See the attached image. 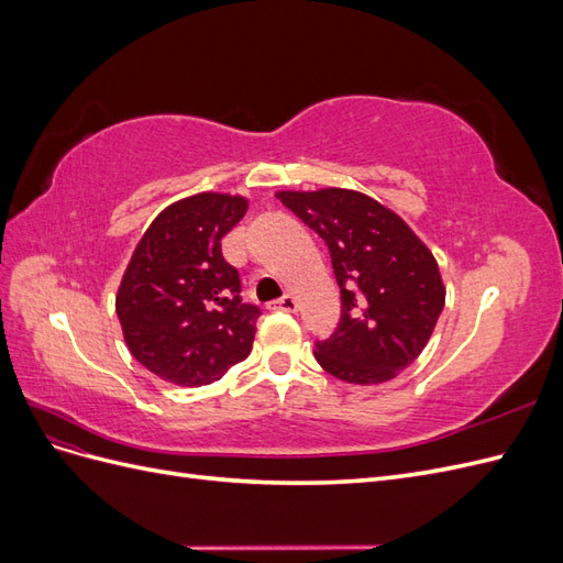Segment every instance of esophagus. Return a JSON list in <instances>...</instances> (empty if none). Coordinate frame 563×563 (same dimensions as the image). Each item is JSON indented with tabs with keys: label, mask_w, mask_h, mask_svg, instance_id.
<instances>
[{
	"label": "esophagus",
	"mask_w": 563,
	"mask_h": 563,
	"mask_svg": "<svg viewBox=\"0 0 563 563\" xmlns=\"http://www.w3.org/2000/svg\"><path fill=\"white\" fill-rule=\"evenodd\" d=\"M269 310H284V312H296L298 310V300L294 296H282L279 300L269 302Z\"/></svg>",
	"instance_id": "34e87169"
}]
</instances>
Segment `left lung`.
<instances>
[{"label": "left lung", "instance_id": "8db88e82", "mask_svg": "<svg viewBox=\"0 0 563 563\" xmlns=\"http://www.w3.org/2000/svg\"><path fill=\"white\" fill-rule=\"evenodd\" d=\"M277 199L329 246L340 286L338 329L319 340V366L338 380L378 385L418 360L444 310L432 251L380 201L345 187L282 190Z\"/></svg>", "mask_w": 563, "mask_h": 563}]
</instances>
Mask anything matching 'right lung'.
I'll return each mask as SVG.
<instances>
[{
  "label": "right lung",
  "mask_w": 563,
  "mask_h": 563,
  "mask_svg": "<svg viewBox=\"0 0 563 563\" xmlns=\"http://www.w3.org/2000/svg\"><path fill=\"white\" fill-rule=\"evenodd\" d=\"M249 199L199 192L166 207L135 246L114 310L126 347L157 378L180 387L220 380L244 362L261 310L242 302V284L220 240Z\"/></svg>",
  "instance_id": "obj_1"
}]
</instances>
